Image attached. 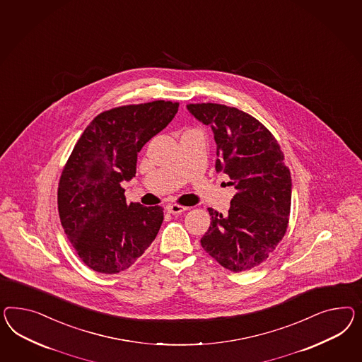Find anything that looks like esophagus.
Returning a JSON list of instances; mask_svg holds the SVG:
<instances>
[{
    "mask_svg": "<svg viewBox=\"0 0 362 362\" xmlns=\"http://www.w3.org/2000/svg\"><path fill=\"white\" fill-rule=\"evenodd\" d=\"M167 212L168 214H173V215H177V214H182L187 211L188 208L187 206H179V204H170L166 206Z\"/></svg>",
    "mask_w": 362,
    "mask_h": 362,
    "instance_id": "esophagus-1",
    "label": "esophagus"
}]
</instances>
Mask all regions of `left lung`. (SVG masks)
<instances>
[{"instance_id":"1","label":"left lung","mask_w":362,"mask_h":362,"mask_svg":"<svg viewBox=\"0 0 362 362\" xmlns=\"http://www.w3.org/2000/svg\"><path fill=\"white\" fill-rule=\"evenodd\" d=\"M212 129L216 171L237 194L226 215L208 208L211 225L202 246L225 269L240 273L262 264L284 238L291 206V175L276 139L250 115L221 104H188Z\"/></svg>"}]
</instances>
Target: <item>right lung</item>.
I'll return each instance as SVG.
<instances>
[{
	"label": "right lung",
	"instance_id": "right-lung-1",
	"mask_svg": "<svg viewBox=\"0 0 362 362\" xmlns=\"http://www.w3.org/2000/svg\"><path fill=\"white\" fill-rule=\"evenodd\" d=\"M177 103L115 107L86 127L60 176V223L92 270H127L154 241L163 208L127 203L121 182L133 179L144 145L173 121Z\"/></svg>",
	"mask_w": 362,
	"mask_h": 362
}]
</instances>
